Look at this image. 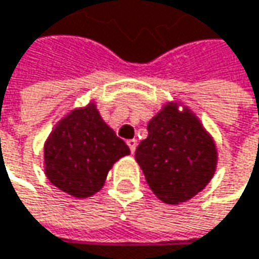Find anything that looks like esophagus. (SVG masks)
Wrapping results in <instances>:
<instances>
[{"label":"esophagus","instance_id":"obj_1","mask_svg":"<svg viewBox=\"0 0 259 259\" xmlns=\"http://www.w3.org/2000/svg\"><path fill=\"white\" fill-rule=\"evenodd\" d=\"M127 146H128V149H131L132 153H135L137 146H138V141H137V140H128V141H127Z\"/></svg>","mask_w":259,"mask_h":259}]
</instances>
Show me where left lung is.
I'll return each mask as SVG.
<instances>
[{"instance_id": "left-lung-1", "label": "left lung", "mask_w": 259, "mask_h": 259, "mask_svg": "<svg viewBox=\"0 0 259 259\" xmlns=\"http://www.w3.org/2000/svg\"><path fill=\"white\" fill-rule=\"evenodd\" d=\"M149 137L140 143L135 159L150 190L168 205L193 199L212 179L217 167V149L199 118L168 103L155 115Z\"/></svg>"}]
</instances>
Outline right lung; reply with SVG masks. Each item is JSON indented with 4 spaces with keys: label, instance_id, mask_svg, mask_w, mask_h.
<instances>
[{
    "label": "right lung",
    "instance_id": "add662e5",
    "mask_svg": "<svg viewBox=\"0 0 259 259\" xmlns=\"http://www.w3.org/2000/svg\"><path fill=\"white\" fill-rule=\"evenodd\" d=\"M128 153L91 103L71 110L50 134L44 147L45 175L63 193L91 197L103 188L112 165Z\"/></svg>",
    "mask_w": 259,
    "mask_h": 259
}]
</instances>
